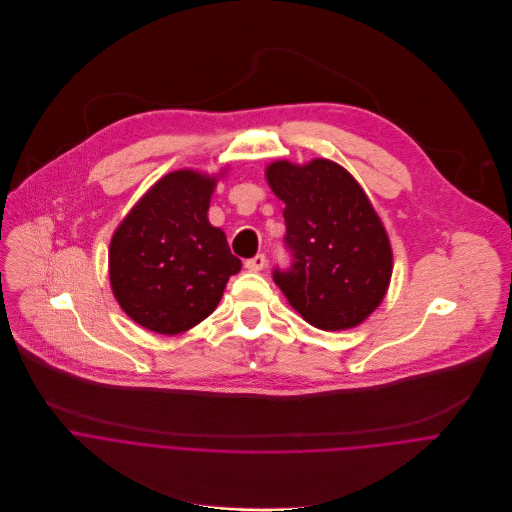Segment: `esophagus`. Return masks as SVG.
Here are the masks:
<instances>
[{
	"instance_id": "34e87169",
	"label": "esophagus",
	"mask_w": 512,
	"mask_h": 512,
	"mask_svg": "<svg viewBox=\"0 0 512 512\" xmlns=\"http://www.w3.org/2000/svg\"><path fill=\"white\" fill-rule=\"evenodd\" d=\"M250 272H260L266 266V256L264 254H256L254 258H248L244 264Z\"/></svg>"
}]
</instances>
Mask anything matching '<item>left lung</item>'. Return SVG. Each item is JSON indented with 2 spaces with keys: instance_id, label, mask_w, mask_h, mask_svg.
I'll use <instances>...</instances> for the list:
<instances>
[{
  "instance_id": "1",
  "label": "left lung",
  "mask_w": 512,
  "mask_h": 512,
  "mask_svg": "<svg viewBox=\"0 0 512 512\" xmlns=\"http://www.w3.org/2000/svg\"><path fill=\"white\" fill-rule=\"evenodd\" d=\"M270 189L284 201L292 266L274 282L300 317L323 331L361 325L381 304L393 268L387 232L369 197L339 163L274 161Z\"/></svg>"
}]
</instances>
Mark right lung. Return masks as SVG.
Wrapping results in <instances>:
<instances>
[{
  "label": "right lung",
  "instance_id": "1",
  "mask_svg": "<svg viewBox=\"0 0 512 512\" xmlns=\"http://www.w3.org/2000/svg\"><path fill=\"white\" fill-rule=\"evenodd\" d=\"M214 187L216 177L199 171L167 173L113 234V294L153 333L177 335L210 317L230 276L242 268L226 234L208 220Z\"/></svg>",
  "mask_w": 512,
  "mask_h": 512
}]
</instances>
